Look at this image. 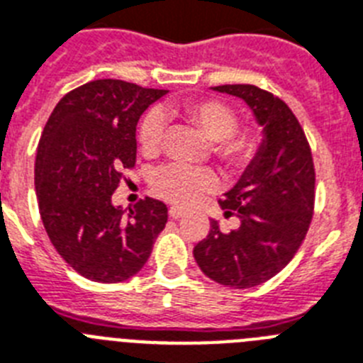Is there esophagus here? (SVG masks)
I'll list each match as a JSON object with an SVG mask.
<instances>
[{"label":"esophagus","mask_w":363,"mask_h":363,"mask_svg":"<svg viewBox=\"0 0 363 363\" xmlns=\"http://www.w3.org/2000/svg\"><path fill=\"white\" fill-rule=\"evenodd\" d=\"M184 214H186V212H184L182 208H175V206H173V208H169V218L172 219H179V218H182Z\"/></svg>","instance_id":"obj_1"}]
</instances>
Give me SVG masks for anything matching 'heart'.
Returning <instances> with one entry per match:
<instances>
[{
    "instance_id": "1",
    "label": "heart",
    "mask_w": 363,
    "mask_h": 363,
    "mask_svg": "<svg viewBox=\"0 0 363 363\" xmlns=\"http://www.w3.org/2000/svg\"><path fill=\"white\" fill-rule=\"evenodd\" d=\"M184 116L210 142V151L234 173L245 172L257 162L262 138L255 129H240L238 114L233 106L219 99H188L173 108ZM166 135V120L160 111H151L140 123V147L149 157L160 153ZM218 186V177L208 167H188L181 164L160 167L151 179V188L158 197L175 206H190L203 194Z\"/></svg>"
}]
</instances>
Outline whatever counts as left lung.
<instances>
[{"mask_svg":"<svg viewBox=\"0 0 363 363\" xmlns=\"http://www.w3.org/2000/svg\"><path fill=\"white\" fill-rule=\"evenodd\" d=\"M218 92L242 97L264 125L257 162L219 205L240 227L210 233L194 247L197 266L218 284L245 290L273 279L290 264L306 238L315 203L312 149L299 120L280 97L255 84H221Z\"/></svg>","mask_w":363,"mask_h":363,"instance_id":"8db88e82","label":"left lung"}]
</instances>
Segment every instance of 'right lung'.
<instances>
[{
  "label": "right lung",
  "mask_w": 363,
  "mask_h": 363,
  "mask_svg": "<svg viewBox=\"0 0 363 363\" xmlns=\"http://www.w3.org/2000/svg\"><path fill=\"white\" fill-rule=\"evenodd\" d=\"M166 90L97 79L57 103L42 130L35 188L53 247L84 279L103 284L136 275L167 221L162 201L140 199L125 216L112 205L123 169L136 164V123Z\"/></svg>",
  "instance_id": "right-lung-1"
}]
</instances>
